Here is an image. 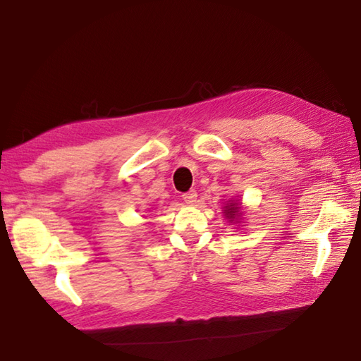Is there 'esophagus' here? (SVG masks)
Masks as SVG:
<instances>
[{"label":"esophagus","instance_id":"esophagus-1","mask_svg":"<svg viewBox=\"0 0 361 361\" xmlns=\"http://www.w3.org/2000/svg\"><path fill=\"white\" fill-rule=\"evenodd\" d=\"M195 199H197V192L194 191V189H191V191H188L183 194V200H185L186 203H194Z\"/></svg>","mask_w":361,"mask_h":361}]
</instances>
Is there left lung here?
I'll list each match as a JSON object with an SVG mask.
<instances>
[{
	"label": "left lung",
	"mask_w": 361,
	"mask_h": 361,
	"mask_svg": "<svg viewBox=\"0 0 361 361\" xmlns=\"http://www.w3.org/2000/svg\"><path fill=\"white\" fill-rule=\"evenodd\" d=\"M224 216L228 219V221H235L237 222L238 218L241 216V212H240V203H237L235 200H228L227 205L224 207Z\"/></svg>",
	"instance_id": "8db88e82"
}]
</instances>
